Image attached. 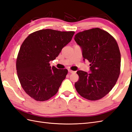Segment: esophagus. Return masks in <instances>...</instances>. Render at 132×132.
Here are the masks:
<instances>
[{
  "instance_id": "34e87169",
  "label": "esophagus",
  "mask_w": 132,
  "mask_h": 132,
  "mask_svg": "<svg viewBox=\"0 0 132 132\" xmlns=\"http://www.w3.org/2000/svg\"><path fill=\"white\" fill-rule=\"evenodd\" d=\"M69 72L71 73H75V71H72V70H69Z\"/></svg>"
}]
</instances>
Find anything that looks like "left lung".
Listing matches in <instances>:
<instances>
[{
    "mask_svg": "<svg viewBox=\"0 0 132 132\" xmlns=\"http://www.w3.org/2000/svg\"><path fill=\"white\" fill-rule=\"evenodd\" d=\"M74 39L81 47L84 60L90 63L92 72H76L79 79L75 83L76 90L87 100H100L111 90L120 75L118 44L108 32L98 27L78 32Z\"/></svg>",
    "mask_w": 132,
    "mask_h": 132,
    "instance_id": "obj_1",
    "label": "left lung"
}]
</instances>
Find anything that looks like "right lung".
I'll use <instances>...</instances> for the list:
<instances>
[{
  "label": "right lung",
  "instance_id": "obj_1",
  "mask_svg": "<svg viewBox=\"0 0 132 132\" xmlns=\"http://www.w3.org/2000/svg\"><path fill=\"white\" fill-rule=\"evenodd\" d=\"M74 31L43 29L27 36L21 45L16 60L18 79L24 91L37 101H44L56 94L68 72L50 62L59 56L71 40Z\"/></svg>",
  "mask_w": 132,
  "mask_h": 132
}]
</instances>
